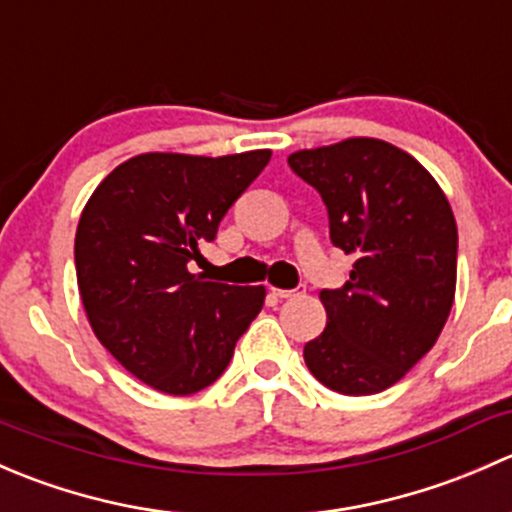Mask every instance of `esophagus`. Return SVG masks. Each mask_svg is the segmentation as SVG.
Instances as JSON below:
<instances>
[{
    "label": "esophagus",
    "mask_w": 512,
    "mask_h": 512,
    "mask_svg": "<svg viewBox=\"0 0 512 512\" xmlns=\"http://www.w3.org/2000/svg\"><path fill=\"white\" fill-rule=\"evenodd\" d=\"M272 294L280 299H292V297H299V294H304V287H297V289H280V287H272Z\"/></svg>",
    "instance_id": "1"
}]
</instances>
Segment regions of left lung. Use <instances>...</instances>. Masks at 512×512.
Returning <instances> with one entry per match:
<instances>
[{
    "label": "left lung",
    "instance_id": "1",
    "mask_svg": "<svg viewBox=\"0 0 512 512\" xmlns=\"http://www.w3.org/2000/svg\"><path fill=\"white\" fill-rule=\"evenodd\" d=\"M319 190L332 242L354 257L342 289H322L327 327L304 344L314 379L379 394L431 352L456 297L458 227L446 193L414 156L347 138L287 158Z\"/></svg>",
    "mask_w": 512,
    "mask_h": 512
}]
</instances>
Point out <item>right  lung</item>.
I'll return each instance as SVG.
<instances>
[{"mask_svg":"<svg viewBox=\"0 0 512 512\" xmlns=\"http://www.w3.org/2000/svg\"><path fill=\"white\" fill-rule=\"evenodd\" d=\"M270 156L141 153L113 168L81 213L74 257L91 329L156 391L213 384L265 304V285L208 282L190 267Z\"/></svg>","mask_w":512,"mask_h":512,"instance_id":"1","label":"right lung"}]
</instances>
